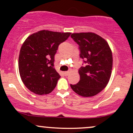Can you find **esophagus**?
<instances>
[{"label":"esophagus","instance_id":"34e87169","mask_svg":"<svg viewBox=\"0 0 133 133\" xmlns=\"http://www.w3.org/2000/svg\"><path fill=\"white\" fill-rule=\"evenodd\" d=\"M64 74L65 76H68V74H69V72H68V71L64 72Z\"/></svg>","mask_w":133,"mask_h":133}]
</instances>
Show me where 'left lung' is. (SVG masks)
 <instances>
[{
    "mask_svg": "<svg viewBox=\"0 0 133 133\" xmlns=\"http://www.w3.org/2000/svg\"><path fill=\"white\" fill-rule=\"evenodd\" d=\"M78 45L79 56L83 59L79 69L80 81L71 84L72 89L83 97H91L106 88L111 75L112 56L103 38L92 32L75 33L71 36Z\"/></svg>",
    "mask_w": 133,
    "mask_h": 133,
    "instance_id": "obj_1",
    "label": "left lung"
}]
</instances>
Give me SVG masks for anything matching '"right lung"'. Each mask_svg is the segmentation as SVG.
<instances>
[{"label":"right lung","instance_id":"1","mask_svg":"<svg viewBox=\"0 0 133 133\" xmlns=\"http://www.w3.org/2000/svg\"><path fill=\"white\" fill-rule=\"evenodd\" d=\"M71 33L41 30L30 35L22 44L19 57V70L23 83L39 95L51 92L60 75L54 68V56L59 44Z\"/></svg>","mask_w":133,"mask_h":133}]
</instances>
